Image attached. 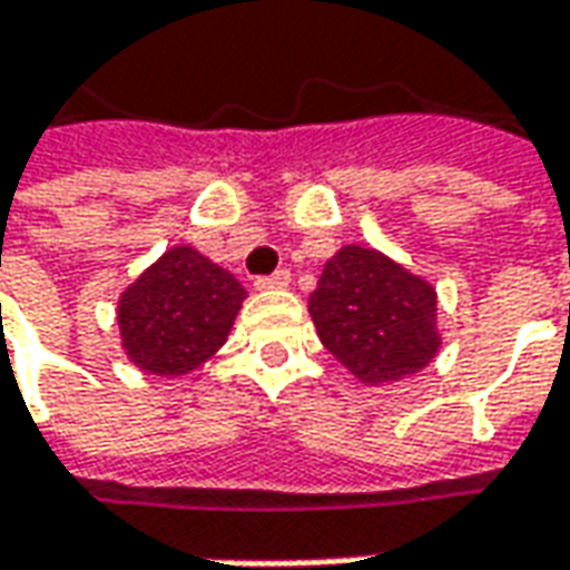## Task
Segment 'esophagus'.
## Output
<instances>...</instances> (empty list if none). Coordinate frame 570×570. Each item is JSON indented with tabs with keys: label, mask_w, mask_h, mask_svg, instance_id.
I'll use <instances>...</instances> for the list:
<instances>
[{
	"label": "esophagus",
	"mask_w": 570,
	"mask_h": 570,
	"mask_svg": "<svg viewBox=\"0 0 570 570\" xmlns=\"http://www.w3.org/2000/svg\"><path fill=\"white\" fill-rule=\"evenodd\" d=\"M284 286H289V271H274L268 277L255 281V289H284Z\"/></svg>",
	"instance_id": "1"
}]
</instances>
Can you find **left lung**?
<instances>
[{
	"instance_id": "left-lung-1",
	"label": "left lung",
	"mask_w": 570,
	"mask_h": 570,
	"mask_svg": "<svg viewBox=\"0 0 570 570\" xmlns=\"http://www.w3.org/2000/svg\"><path fill=\"white\" fill-rule=\"evenodd\" d=\"M315 331L365 386L415 377L443 346L436 286L374 246L336 249L308 296Z\"/></svg>"
}]
</instances>
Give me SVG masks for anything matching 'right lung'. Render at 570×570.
<instances>
[{"instance_id": "obj_1", "label": "right lung", "mask_w": 570, "mask_h": 570, "mask_svg": "<svg viewBox=\"0 0 570 570\" xmlns=\"http://www.w3.org/2000/svg\"><path fill=\"white\" fill-rule=\"evenodd\" d=\"M246 289L193 246H171L118 296L124 355L155 377H184L227 343Z\"/></svg>"}]
</instances>
